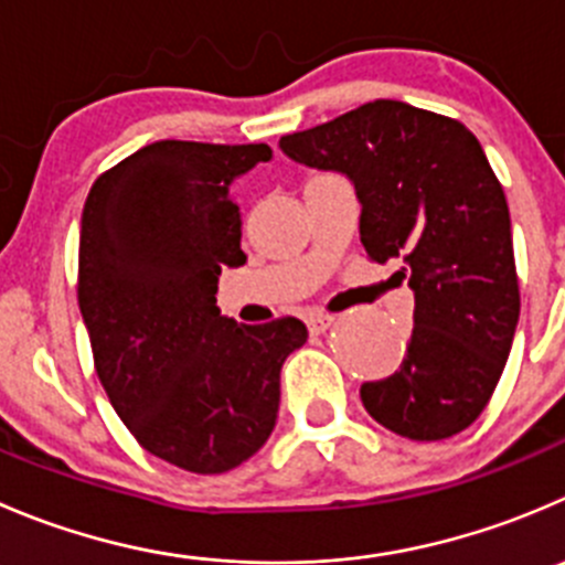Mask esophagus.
Wrapping results in <instances>:
<instances>
[{"mask_svg":"<svg viewBox=\"0 0 565 565\" xmlns=\"http://www.w3.org/2000/svg\"><path fill=\"white\" fill-rule=\"evenodd\" d=\"M333 320H337L333 315H309L306 317V326H309L311 333H326L333 326Z\"/></svg>","mask_w":565,"mask_h":565,"instance_id":"esophagus-1","label":"esophagus"}]
</instances>
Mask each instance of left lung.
Segmentation results:
<instances>
[{
    "mask_svg": "<svg viewBox=\"0 0 565 565\" xmlns=\"http://www.w3.org/2000/svg\"><path fill=\"white\" fill-rule=\"evenodd\" d=\"M278 146L353 182L366 256L399 262L414 289L403 364L361 383L364 408L414 441L467 430L500 383L522 303L508 201L478 137L456 118L377 98Z\"/></svg>",
    "mask_w": 565,
    "mask_h": 565,
    "instance_id": "1",
    "label": "left lung"
}]
</instances>
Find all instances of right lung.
I'll list each match as a JSON object with an SVG mask.
<instances>
[{"label": "right lung", "instance_id": "1", "mask_svg": "<svg viewBox=\"0 0 565 565\" xmlns=\"http://www.w3.org/2000/svg\"><path fill=\"white\" fill-rule=\"evenodd\" d=\"M270 146L160 140L93 182L79 298L96 375L137 445L195 475L248 461L276 428L295 317L237 326L217 276L245 262L234 184Z\"/></svg>", "mask_w": 565, "mask_h": 565}]
</instances>
